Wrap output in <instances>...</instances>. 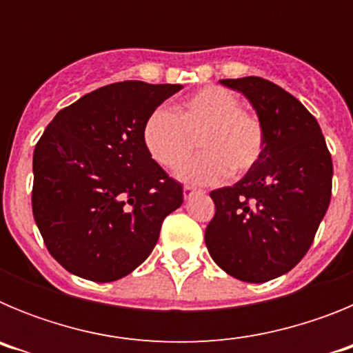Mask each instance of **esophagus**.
Masks as SVG:
<instances>
[{"label":"esophagus","instance_id":"1","mask_svg":"<svg viewBox=\"0 0 353 353\" xmlns=\"http://www.w3.org/2000/svg\"><path fill=\"white\" fill-rule=\"evenodd\" d=\"M196 192H199V191H198V189H194V187H191V185H183V198H185V199L192 198V196H194Z\"/></svg>","mask_w":353,"mask_h":353}]
</instances>
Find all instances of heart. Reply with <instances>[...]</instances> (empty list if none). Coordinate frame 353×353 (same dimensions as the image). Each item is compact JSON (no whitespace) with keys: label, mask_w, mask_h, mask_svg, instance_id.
<instances>
[{"label":"heart","mask_w":353,"mask_h":353,"mask_svg":"<svg viewBox=\"0 0 353 353\" xmlns=\"http://www.w3.org/2000/svg\"><path fill=\"white\" fill-rule=\"evenodd\" d=\"M198 138L203 150L180 176L192 183L242 176L260 162L265 129L260 118L242 109L240 97L223 86H205L174 105L173 113L155 109L143 125L150 157L164 170L176 171L191 157Z\"/></svg>","instance_id":"b5f03b06"}]
</instances>
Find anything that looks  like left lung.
Here are the masks:
<instances>
[{
  "label": "left lung",
  "mask_w": 353,
  "mask_h": 353,
  "mask_svg": "<svg viewBox=\"0 0 353 353\" xmlns=\"http://www.w3.org/2000/svg\"><path fill=\"white\" fill-rule=\"evenodd\" d=\"M256 109L265 129L260 162L232 187L210 192L205 242L224 272L265 283L292 270L313 244L332 194V157L316 118L261 77L223 79Z\"/></svg>",
  "instance_id": "8db88e82"
}]
</instances>
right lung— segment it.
Wrapping results in <instances>:
<instances>
[{
	"label": "right lung",
	"mask_w": 353,
	"mask_h": 353,
	"mask_svg": "<svg viewBox=\"0 0 353 353\" xmlns=\"http://www.w3.org/2000/svg\"><path fill=\"white\" fill-rule=\"evenodd\" d=\"M180 84L120 81L56 114L33 152V217L58 263L97 283L117 281L154 251L182 183L146 152L143 125Z\"/></svg>",
	"instance_id": "obj_1"
}]
</instances>
